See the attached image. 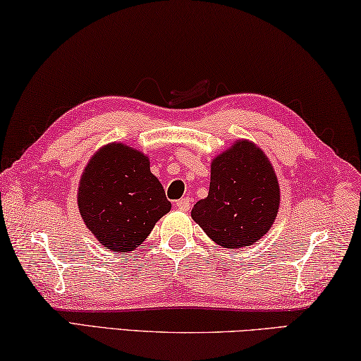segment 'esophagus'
Listing matches in <instances>:
<instances>
[{
	"label": "esophagus",
	"mask_w": 361,
	"mask_h": 361,
	"mask_svg": "<svg viewBox=\"0 0 361 361\" xmlns=\"http://www.w3.org/2000/svg\"><path fill=\"white\" fill-rule=\"evenodd\" d=\"M176 206H177V209H180V211H184V212H187V211H190V206H192V200L190 198H180V200H177L176 201Z\"/></svg>",
	"instance_id": "34e87169"
}]
</instances>
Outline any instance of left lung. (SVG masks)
<instances>
[{"label":"left lung","instance_id":"1","mask_svg":"<svg viewBox=\"0 0 361 361\" xmlns=\"http://www.w3.org/2000/svg\"><path fill=\"white\" fill-rule=\"evenodd\" d=\"M281 192L268 157L250 141H236L211 163L209 193L192 219L214 243L241 249L260 241L274 224Z\"/></svg>","mask_w":361,"mask_h":361}]
</instances>
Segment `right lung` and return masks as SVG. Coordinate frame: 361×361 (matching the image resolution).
Returning <instances> with one entry per match:
<instances>
[{"label": "right lung", "mask_w": 361, "mask_h": 361, "mask_svg": "<svg viewBox=\"0 0 361 361\" xmlns=\"http://www.w3.org/2000/svg\"><path fill=\"white\" fill-rule=\"evenodd\" d=\"M79 212L104 247L131 252L171 211L160 180L142 152L112 142L94 154L82 173Z\"/></svg>", "instance_id": "add662e5"}]
</instances>
